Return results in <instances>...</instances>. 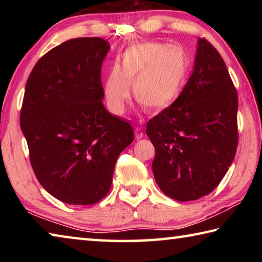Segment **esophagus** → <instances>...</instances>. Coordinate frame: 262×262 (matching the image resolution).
Returning <instances> with one entry per match:
<instances>
[{"instance_id": "esophagus-1", "label": "esophagus", "mask_w": 262, "mask_h": 262, "mask_svg": "<svg viewBox=\"0 0 262 262\" xmlns=\"http://www.w3.org/2000/svg\"><path fill=\"white\" fill-rule=\"evenodd\" d=\"M142 137H143V130H142L141 127H137L135 129V139L141 140Z\"/></svg>"}]
</instances>
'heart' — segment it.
<instances>
[{
	"mask_svg": "<svg viewBox=\"0 0 262 262\" xmlns=\"http://www.w3.org/2000/svg\"><path fill=\"white\" fill-rule=\"evenodd\" d=\"M187 74L188 59L181 48L157 41L133 43L105 75L106 104L111 112L122 114L130 98V85H134L137 103L159 112L179 98Z\"/></svg>",
	"mask_w": 262,
	"mask_h": 262,
	"instance_id": "b5f03b06",
	"label": "heart"
}]
</instances>
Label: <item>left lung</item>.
Listing matches in <instances>:
<instances>
[{
	"mask_svg": "<svg viewBox=\"0 0 262 262\" xmlns=\"http://www.w3.org/2000/svg\"><path fill=\"white\" fill-rule=\"evenodd\" d=\"M238 98L220 53L199 39L193 73L173 104L147 123L157 185L177 201L198 200L227 173L238 145Z\"/></svg>",
	"mask_w": 262,
	"mask_h": 262,
	"instance_id": "obj_1",
	"label": "left lung"
}]
</instances>
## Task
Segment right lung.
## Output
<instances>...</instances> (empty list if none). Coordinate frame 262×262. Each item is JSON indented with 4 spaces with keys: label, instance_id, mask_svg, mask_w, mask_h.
<instances>
[{
    "label": "right lung",
    "instance_id": "obj_1",
    "mask_svg": "<svg viewBox=\"0 0 262 262\" xmlns=\"http://www.w3.org/2000/svg\"><path fill=\"white\" fill-rule=\"evenodd\" d=\"M101 38L62 42L39 60L28 78L20 128L34 174L68 205H95L108 193L119 155L133 140L130 123L103 104Z\"/></svg>",
    "mask_w": 262,
    "mask_h": 262
}]
</instances>
